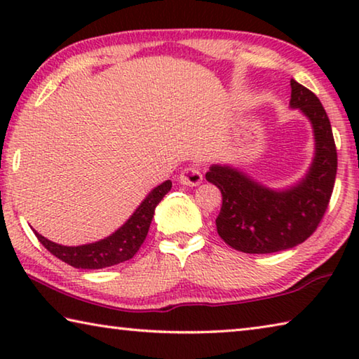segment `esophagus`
I'll use <instances>...</instances> for the list:
<instances>
[{
    "mask_svg": "<svg viewBox=\"0 0 359 359\" xmlns=\"http://www.w3.org/2000/svg\"><path fill=\"white\" fill-rule=\"evenodd\" d=\"M179 182L182 185H188V187H196L203 182V174L198 168H187L182 171Z\"/></svg>",
    "mask_w": 359,
    "mask_h": 359,
    "instance_id": "1",
    "label": "esophagus"
}]
</instances>
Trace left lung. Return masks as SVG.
I'll return each mask as SVG.
<instances>
[{
	"mask_svg": "<svg viewBox=\"0 0 359 359\" xmlns=\"http://www.w3.org/2000/svg\"><path fill=\"white\" fill-rule=\"evenodd\" d=\"M290 85V107L299 109L313 131L315 154L307 174L283 190L259 184L228 165H212L205 174L223 196L217 233L239 252L274 253L302 244L317 229L330 204L337 172L330 118L311 90L293 79Z\"/></svg>",
	"mask_w": 359,
	"mask_h": 359,
	"instance_id": "1",
	"label": "left lung"
}]
</instances>
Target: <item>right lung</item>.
I'll return each instance as SVG.
<instances>
[{
    "instance_id": "add662e5",
    "label": "right lung",
    "mask_w": 359,
    "mask_h": 359,
    "mask_svg": "<svg viewBox=\"0 0 359 359\" xmlns=\"http://www.w3.org/2000/svg\"><path fill=\"white\" fill-rule=\"evenodd\" d=\"M172 182L166 180L155 187L139 208L133 212V215L121 226L107 238L76 247H68L57 244L46 239L38 231H34L36 238L48 252L55 255L58 259L65 261L76 269H102V267L115 266L123 261L131 259L141 248L142 242L147 238L151 218L155 214V208L165 194L171 190Z\"/></svg>"
}]
</instances>
